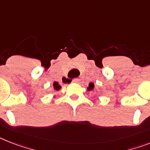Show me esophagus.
I'll return each mask as SVG.
<instances>
[{"label":"esophagus","mask_w":150,"mask_h":150,"mask_svg":"<svg viewBox=\"0 0 150 150\" xmlns=\"http://www.w3.org/2000/svg\"><path fill=\"white\" fill-rule=\"evenodd\" d=\"M80 79H79V78H76V79H74V80H73V82L78 83L79 81H80Z\"/></svg>","instance_id":"1"}]
</instances>
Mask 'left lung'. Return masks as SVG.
Masks as SVG:
<instances>
[{
	"label": "left lung",
	"instance_id": "left-lung-1",
	"mask_svg": "<svg viewBox=\"0 0 150 150\" xmlns=\"http://www.w3.org/2000/svg\"><path fill=\"white\" fill-rule=\"evenodd\" d=\"M93 88H94V83H89V86L87 87V90H92Z\"/></svg>",
	"mask_w": 150,
	"mask_h": 150
}]
</instances>
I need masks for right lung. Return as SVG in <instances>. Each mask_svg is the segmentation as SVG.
Returning <instances> with one entry per match:
<instances>
[{
	"instance_id": "1",
	"label": "right lung",
	"mask_w": 150,
	"mask_h": 150,
	"mask_svg": "<svg viewBox=\"0 0 150 150\" xmlns=\"http://www.w3.org/2000/svg\"><path fill=\"white\" fill-rule=\"evenodd\" d=\"M53 86H54V89L55 90H57V91H58L59 90H60V88H61V86H60V85L59 83H58L57 82H54V83H53Z\"/></svg>"
}]
</instances>
